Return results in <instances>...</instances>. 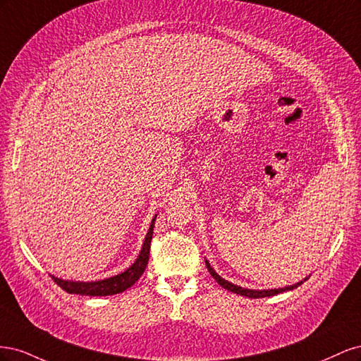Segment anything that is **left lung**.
<instances>
[{"instance_id":"8db88e82","label":"left lung","mask_w":361,"mask_h":361,"mask_svg":"<svg viewBox=\"0 0 361 361\" xmlns=\"http://www.w3.org/2000/svg\"><path fill=\"white\" fill-rule=\"evenodd\" d=\"M204 264H206V268H207V271L211 272V276L216 280V283L220 286H223L224 289H227V290H231V292H233V293H238V295H243V297H248V298H265V297H272V295H277V293H281V292H286V290H292V289H295V288H298L300 285H302V283L307 280V279H304L302 281H298V283H295V285H292V286H285V288H279V289H264V290H256V289H245V288H241V286H236V285H233V283H231V281H227V280H224L223 277H220L216 274V272L214 271V268L209 265V262L207 260H204Z\"/></svg>"}]
</instances>
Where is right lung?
<instances>
[{"label":"right lung","instance_id":"add662e5","mask_svg":"<svg viewBox=\"0 0 361 361\" xmlns=\"http://www.w3.org/2000/svg\"><path fill=\"white\" fill-rule=\"evenodd\" d=\"M157 215L154 216V220L150 223L149 232L145 238V244L141 247L140 255L137 260L130 265L126 271L120 272V274L105 279V280H97V281H69V280H61L59 277H54V281L57 285L66 290L68 293H76V295H89V297H106V295H114L126 290L130 288L134 283L143 276V272L147 267L149 262V251H150V241H152V235H154V226H155Z\"/></svg>","mask_w":361,"mask_h":361}]
</instances>
